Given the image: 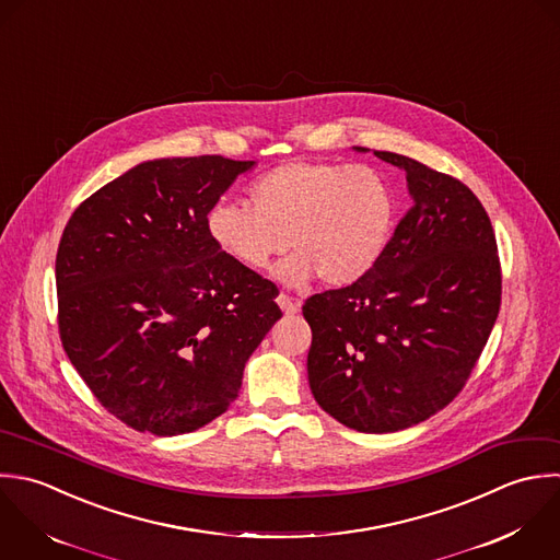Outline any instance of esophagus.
<instances>
[{"mask_svg": "<svg viewBox=\"0 0 560 560\" xmlns=\"http://www.w3.org/2000/svg\"><path fill=\"white\" fill-rule=\"evenodd\" d=\"M277 303H279V307L285 312V314H296L299 310H301V301H296V299H292V296H288V294H279L277 296Z\"/></svg>", "mask_w": 560, "mask_h": 560, "instance_id": "esophagus-1", "label": "esophagus"}]
</instances>
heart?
<instances>
[{"label":"heart","mask_w":560,"mask_h":560,"mask_svg":"<svg viewBox=\"0 0 560 560\" xmlns=\"http://www.w3.org/2000/svg\"><path fill=\"white\" fill-rule=\"evenodd\" d=\"M248 205L215 202L207 233L222 255L246 270H266L290 248L279 275L305 283L345 288L369 275L395 231L397 198L388 178L371 165L290 161L248 189Z\"/></svg>","instance_id":"heart-1"}]
</instances>
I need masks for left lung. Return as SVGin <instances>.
<instances>
[{
    "label": "left lung",
    "instance_id": "left-lung-1",
    "mask_svg": "<svg viewBox=\"0 0 560 560\" xmlns=\"http://www.w3.org/2000/svg\"><path fill=\"white\" fill-rule=\"evenodd\" d=\"M375 156L406 172L415 202L369 275L303 305L314 399L364 434L399 432L450 406L502 305L498 242L478 196L410 156Z\"/></svg>",
    "mask_w": 560,
    "mask_h": 560
}]
</instances>
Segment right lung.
I'll list each match as a JSON object with an SVG mask.
<instances>
[{
    "label": "right lung",
    "instance_id": "add662e5",
    "mask_svg": "<svg viewBox=\"0 0 560 560\" xmlns=\"http://www.w3.org/2000/svg\"><path fill=\"white\" fill-rule=\"evenodd\" d=\"M253 161H145L71 213L56 253L58 334L93 397L137 432H194L235 401L283 316L279 290L218 250L207 213Z\"/></svg>",
    "mask_w": 560,
    "mask_h": 560
}]
</instances>
